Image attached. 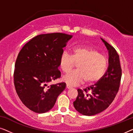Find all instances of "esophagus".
Segmentation results:
<instances>
[{
	"mask_svg": "<svg viewBox=\"0 0 133 133\" xmlns=\"http://www.w3.org/2000/svg\"><path fill=\"white\" fill-rule=\"evenodd\" d=\"M66 88H68V89H70V88H71L72 87H71V86H70V85H68V84H66Z\"/></svg>",
	"mask_w": 133,
	"mask_h": 133,
	"instance_id": "obj_1",
	"label": "esophagus"
}]
</instances>
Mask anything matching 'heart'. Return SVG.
Returning a JSON list of instances; mask_svg holds the SVG:
<instances>
[{"instance_id": "heart-1", "label": "heart", "mask_w": 133, "mask_h": 133, "mask_svg": "<svg viewBox=\"0 0 133 133\" xmlns=\"http://www.w3.org/2000/svg\"><path fill=\"white\" fill-rule=\"evenodd\" d=\"M76 63L77 70L70 72L62 78L63 81L71 86L84 81L87 85L97 82L105 74L108 61L97 49L91 47L75 46L72 48L71 55L66 52L61 54L59 66L63 72L70 71Z\"/></svg>"}]
</instances>
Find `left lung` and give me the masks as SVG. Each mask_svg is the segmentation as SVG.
Listing matches in <instances>:
<instances>
[{"instance_id":"1","label":"left lung","mask_w":133,"mask_h":133,"mask_svg":"<svg viewBox=\"0 0 133 133\" xmlns=\"http://www.w3.org/2000/svg\"><path fill=\"white\" fill-rule=\"evenodd\" d=\"M102 41L108 50V67L103 77L94 85L82 90L73 102L74 108L85 116H93L102 112L114 101L119 89L122 69L116 50L105 40Z\"/></svg>"}]
</instances>
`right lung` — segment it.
Returning <instances> with one entry per match:
<instances>
[{
  "instance_id": "obj_1",
  "label": "right lung",
  "mask_w": 133,
  "mask_h": 133,
  "mask_svg": "<svg viewBox=\"0 0 133 133\" xmlns=\"http://www.w3.org/2000/svg\"><path fill=\"white\" fill-rule=\"evenodd\" d=\"M72 37L61 32L40 34L27 42L18 54L14 86L20 99L32 111L44 113L50 111L65 90V82L48 83L61 77L59 59Z\"/></svg>"
}]
</instances>
